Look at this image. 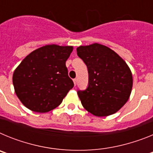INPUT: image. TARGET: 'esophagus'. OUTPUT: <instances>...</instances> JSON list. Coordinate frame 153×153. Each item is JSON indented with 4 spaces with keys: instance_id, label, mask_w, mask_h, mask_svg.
Instances as JSON below:
<instances>
[{
    "instance_id": "obj_1",
    "label": "esophagus",
    "mask_w": 153,
    "mask_h": 153,
    "mask_svg": "<svg viewBox=\"0 0 153 153\" xmlns=\"http://www.w3.org/2000/svg\"><path fill=\"white\" fill-rule=\"evenodd\" d=\"M74 86H76V79H74Z\"/></svg>"
}]
</instances>
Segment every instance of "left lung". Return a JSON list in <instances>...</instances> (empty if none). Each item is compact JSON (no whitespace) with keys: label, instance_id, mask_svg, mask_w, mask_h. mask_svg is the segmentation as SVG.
<instances>
[{"label":"left lung","instance_id":"obj_1","mask_svg":"<svg viewBox=\"0 0 153 153\" xmlns=\"http://www.w3.org/2000/svg\"><path fill=\"white\" fill-rule=\"evenodd\" d=\"M76 51L89 74L88 87L77 93L83 106L96 117L116 113L128 101L132 91L129 66L115 51L97 43L79 46Z\"/></svg>","mask_w":153,"mask_h":153}]
</instances>
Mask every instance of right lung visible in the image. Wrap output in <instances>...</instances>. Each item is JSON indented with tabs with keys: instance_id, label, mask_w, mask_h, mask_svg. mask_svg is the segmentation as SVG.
I'll list each match as a JSON object with an SVG mask.
<instances>
[{
	"instance_id": "right-lung-1",
	"label": "right lung",
	"mask_w": 153,
	"mask_h": 153,
	"mask_svg": "<svg viewBox=\"0 0 153 153\" xmlns=\"http://www.w3.org/2000/svg\"><path fill=\"white\" fill-rule=\"evenodd\" d=\"M72 46L50 44L28 54L13 74L16 95L27 109L47 113L57 107L74 87L66 61Z\"/></svg>"
}]
</instances>
